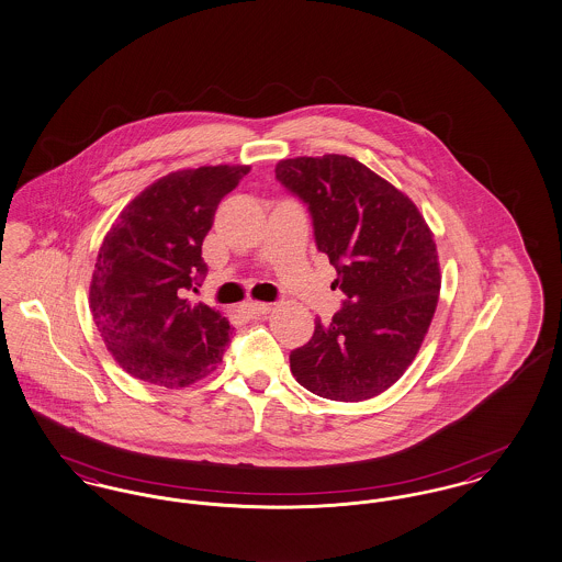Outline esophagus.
Here are the masks:
<instances>
[{
  "mask_svg": "<svg viewBox=\"0 0 562 562\" xmlns=\"http://www.w3.org/2000/svg\"><path fill=\"white\" fill-rule=\"evenodd\" d=\"M268 311H270V304L267 302H245L240 306V313L245 317H260V315H267Z\"/></svg>",
  "mask_w": 562,
  "mask_h": 562,
  "instance_id": "34e87169",
  "label": "esophagus"
}]
</instances>
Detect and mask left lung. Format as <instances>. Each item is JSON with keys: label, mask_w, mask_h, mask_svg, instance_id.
Returning <instances> with one entry per match:
<instances>
[{"label": "left lung", "mask_w": 562, "mask_h": 562, "mask_svg": "<svg viewBox=\"0 0 562 562\" xmlns=\"http://www.w3.org/2000/svg\"><path fill=\"white\" fill-rule=\"evenodd\" d=\"M277 179L311 211L317 249L347 302L290 355L295 381L336 402L397 383L418 353L440 297L434 233L393 183L342 154L279 160Z\"/></svg>", "instance_id": "1"}]
</instances>
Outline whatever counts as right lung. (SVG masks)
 <instances>
[{
  "instance_id": "obj_1",
  "label": "right lung",
  "mask_w": 562,
  "mask_h": 562,
  "mask_svg": "<svg viewBox=\"0 0 562 562\" xmlns=\"http://www.w3.org/2000/svg\"><path fill=\"white\" fill-rule=\"evenodd\" d=\"M249 165L181 169L149 183L120 211L90 279V313L120 368L144 383L183 389L220 363L231 324L183 297L207 272L201 247L220 201Z\"/></svg>"
}]
</instances>
